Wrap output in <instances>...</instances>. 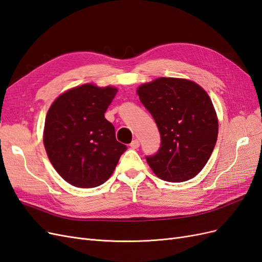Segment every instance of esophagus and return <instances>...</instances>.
I'll use <instances>...</instances> for the list:
<instances>
[{
	"instance_id": "1",
	"label": "esophagus",
	"mask_w": 262,
	"mask_h": 262,
	"mask_svg": "<svg viewBox=\"0 0 262 262\" xmlns=\"http://www.w3.org/2000/svg\"><path fill=\"white\" fill-rule=\"evenodd\" d=\"M130 146H131L133 149L139 148V146H140V142H139V140H138V139L133 140V141L131 142V143H130Z\"/></svg>"
}]
</instances>
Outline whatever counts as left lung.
I'll return each mask as SVG.
<instances>
[{"mask_svg":"<svg viewBox=\"0 0 262 262\" xmlns=\"http://www.w3.org/2000/svg\"><path fill=\"white\" fill-rule=\"evenodd\" d=\"M140 100L161 134V147L146 161L165 181L193 178L208 163L217 140L219 123L202 87L182 78L161 77L141 85Z\"/></svg>","mask_w":262,"mask_h":262,"instance_id":"obj_1","label":"left lung"}]
</instances>
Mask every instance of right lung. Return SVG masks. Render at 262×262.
I'll list each match as a JSON object with an SVG mask.
<instances>
[{"label":"right lung","instance_id":"obj_1","mask_svg":"<svg viewBox=\"0 0 262 262\" xmlns=\"http://www.w3.org/2000/svg\"><path fill=\"white\" fill-rule=\"evenodd\" d=\"M115 87H75L53 101L46 117L43 144L59 175L78 188H94L112 176L126 146L116 139L105 113Z\"/></svg>","mask_w":262,"mask_h":262}]
</instances>
